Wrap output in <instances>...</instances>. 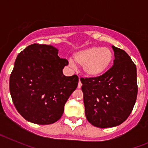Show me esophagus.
Returning a JSON list of instances; mask_svg holds the SVG:
<instances>
[{
    "label": "esophagus",
    "mask_w": 148,
    "mask_h": 148,
    "mask_svg": "<svg viewBox=\"0 0 148 148\" xmlns=\"http://www.w3.org/2000/svg\"><path fill=\"white\" fill-rule=\"evenodd\" d=\"M82 82H81V81L79 80V82H78V89L81 88V87H82Z\"/></svg>",
    "instance_id": "34e87169"
}]
</instances>
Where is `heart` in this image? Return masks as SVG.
<instances>
[{"label":"heart","mask_w":148,"mask_h":148,"mask_svg":"<svg viewBox=\"0 0 148 148\" xmlns=\"http://www.w3.org/2000/svg\"><path fill=\"white\" fill-rule=\"evenodd\" d=\"M113 51L108 47L92 46L79 50L74 54L73 60H70V66L75 64L82 66V70L89 78H99L109 70L113 62Z\"/></svg>","instance_id":"obj_1"}]
</instances>
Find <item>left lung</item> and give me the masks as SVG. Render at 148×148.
Masks as SVG:
<instances>
[{
	"label": "left lung",
	"mask_w": 148,
	"mask_h": 148,
	"mask_svg": "<svg viewBox=\"0 0 148 148\" xmlns=\"http://www.w3.org/2000/svg\"><path fill=\"white\" fill-rule=\"evenodd\" d=\"M113 66L99 78H81L86 118L93 126L113 127L131 113L137 97L136 66L127 53L112 46Z\"/></svg>",
	"instance_id": "1"
}]
</instances>
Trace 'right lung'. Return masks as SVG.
Returning <instances> with one entry per match:
<instances>
[{
    "instance_id": "1",
    "label": "right lung",
    "mask_w": 148,
    "mask_h": 148,
    "mask_svg": "<svg viewBox=\"0 0 148 148\" xmlns=\"http://www.w3.org/2000/svg\"><path fill=\"white\" fill-rule=\"evenodd\" d=\"M58 54L53 46L34 44L17 56L10 78V94L18 113L30 122L50 125L58 121L78 86L76 75L63 74L68 61Z\"/></svg>"
}]
</instances>
